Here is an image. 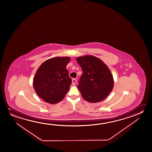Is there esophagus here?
Returning a JSON list of instances; mask_svg holds the SVG:
<instances>
[{
    "mask_svg": "<svg viewBox=\"0 0 152 152\" xmlns=\"http://www.w3.org/2000/svg\"><path fill=\"white\" fill-rule=\"evenodd\" d=\"M77 83V79H72V83L73 85H75Z\"/></svg>",
    "mask_w": 152,
    "mask_h": 152,
    "instance_id": "obj_1",
    "label": "esophagus"
}]
</instances>
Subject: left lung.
<instances>
[{
  "label": "left lung",
  "instance_id": "8db88e82",
  "mask_svg": "<svg viewBox=\"0 0 152 152\" xmlns=\"http://www.w3.org/2000/svg\"><path fill=\"white\" fill-rule=\"evenodd\" d=\"M76 60L82 73L77 88L87 101L96 103L103 100L113 87V75L108 66L96 56H79Z\"/></svg>",
  "mask_w": 152,
  "mask_h": 152
}]
</instances>
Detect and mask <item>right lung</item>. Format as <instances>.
I'll list each match as a JSON object with an SVG mask.
<instances>
[{"label":"right lung","instance_id":"right-lung-1","mask_svg":"<svg viewBox=\"0 0 152 152\" xmlns=\"http://www.w3.org/2000/svg\"><path fill=\"white\" fill-rule=\"evenodd\" d=\"M69 57H56L44 61L39 67L33 79L36 94L49 104L61 101L70 89L72 80L66 65Z\"/></svg>","mask_w":152,"mask_h":152}]
</instances>
